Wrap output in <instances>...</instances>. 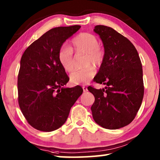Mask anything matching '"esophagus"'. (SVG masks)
<instances>
[{
	"instance_id": "obj_1",
	"label": "esophagus",
	"mask_w": 160,
	"mask_h": 160,
	"mask_svg": "<svg viewBox=\"0 0 160 160\" xmlns=\"http://www.w3.org/2000/svg\"><path fill=\"white\" fill-rule=\"evenodd\" d=\"M82 90H83L84 92H86L88 91V88H87V87H85V86H82Z\"/></svg>"
}]
</instances>
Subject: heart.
<instances>
[{"label":"heart","instance_id":"1","mask_svg":"<svg viewBox=\"0 0 160 160\" xmlns=\"http://www.w3.org/2000/svg\"><path fill=\"white\" fill-rule=\"evenodd\" d=\"M71 48L75 52L85 53V66L92 64L98 66L102 63L104 58V51L99 45L97 38L88 32L80 33L71 41ZM59 63L67 72L73 69V57L70 48L63 46L58 51ZM95 70L92 66H87L82 69H75L70 75V82L75 85H82L90 82L94 76Z\"/></svg>","mask_w":160,"mask_h":160}]
</instances>
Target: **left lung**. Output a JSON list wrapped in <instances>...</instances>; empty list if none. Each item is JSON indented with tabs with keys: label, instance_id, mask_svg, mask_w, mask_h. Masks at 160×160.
<instances>
[{
	"label": "left lung",
	"instance_id": "obj_1",
	"mask_svg": "<svg viewBox=\"0 0 160 160\" xmlns=\"http://www.w3.org/2000/svg\"><path fill=\"white\" fill-rule=\"evenodd\" d=\"M94 32L104 48V61L94 80L106 87L88 88L95 98L91 107L93 118L104 128H123L132 122L142 104L141 61L133 44L112 28L97 25Z\"/></svg>",
	"mask_w": 160,
	"mask_h": 160
}]
</instances>
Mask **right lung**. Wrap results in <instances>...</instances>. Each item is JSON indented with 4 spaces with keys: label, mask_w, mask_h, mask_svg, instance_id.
<instances>
[{
    "label": "right lung",
    "mask_w": 160,
    "mask_h": 160,
    "mask_svg": "<svg viewBox=\"0 0 160 160\" xmlns=\"http://www.w3.org/2000/svg\"><path fill=\"white\" fill-rule=\"evenodd\" d=\"M80 28L51 29L28 47L22 56L18 103L26 120L35 129L51 132L61 127L82 93L80 86L65 88L69 78L58 58L63 43Z\"/></svg>",
    "instance_id": "right-lung-1"
}]
</instances>
